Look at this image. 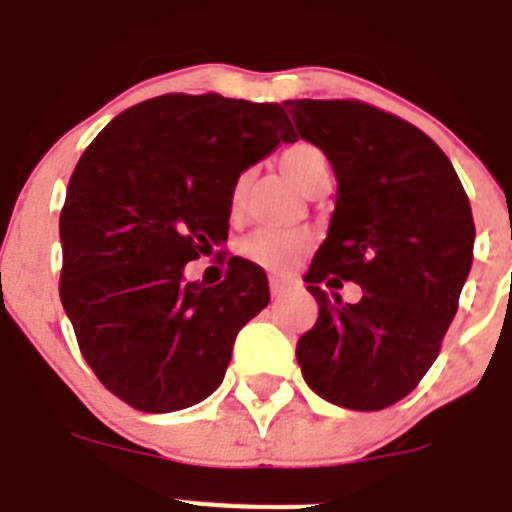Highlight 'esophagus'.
<instances>
[{"mask_svg": "<svg viewBox=\"0 0 512 512\" xmlns=\"http://www.w3.org/2000/svg\"><path fill=\"white\" fill-rule=\"evenodd\" d=\"M285 290H288V283L283 278H270V293H273V298H280Z\"/></svg>", "mask_w": 512, "mask_h": 512, "instance_id": "34e87169", "label": "esophagus"}]
</instances>
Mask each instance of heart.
<instances>
[{
	"label": "heart",
	"instance_id": "heart-1",
	"mask_svg": "<svg viewBox=\"0 0 512 512\" xmlns=\"http://www.w3.org/2000/svg\"><path fill=\"white\" fill-rule=\"evenodd\" d=\"M278 165L285 173L293 186L298 191L306 188V183L311 181L321 168H326L324 155L316 150L308 142H293L278 155ZM239 201V183L232 188V196H229V206H237ZM308 242L301 234H270V232H255L250 237H245L237 245V252L242 257H247L250 262H257L262 267H275V270H285V267L296 265L298 257L306 252Z\"/></svg>",
	"mask_w": 512,
	"mask_h": 512
}]
</instances>
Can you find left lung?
Masks as SVG:
<instances>
[{
  "label": "left lung",
  "mask_w": 512,
  "mask_h": 512,
  "mask_svg": "<svg viewBox=\"0 0 512 512\" xmlns=\"http://www.w3.org/2000/svg\"><path fill=\"white\" fill-rule=\"evenodd\" d=\"M336 173L329 234L306 273L319 319L298 339L303 380L349 411H382L439 357L472 267L474 219L457 170L426 132L357 99L283 104ZM363 285L357 304L338 296Z\"/></svg>",
  "instance_id": "obj_1"
}]
</instances>
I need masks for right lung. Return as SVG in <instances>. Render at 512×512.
Listing matches in <instances>:
<instances>
[{
    "mask_svg": "<svg viewBox=\"0 0 512 512\" xmlns=\"http://www.w3.org/2000/svg\"><path fill=\"white\" fill-rule=\"evenodd\" d=\"M280 142L296 132L278 104L163 94L117 114L78 160L58 290L86 365L137 411L209 398L237 331L270 303L265 270L245 257L209 288L183 283V267L227 242L239 173Z\"/></svg>",
    "mask_w": 512,
    "mask_h": 512,
    "instance_id": "right-lung-1",
    "label": "right lung"
}]
</instances>
